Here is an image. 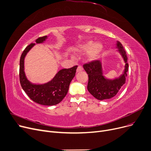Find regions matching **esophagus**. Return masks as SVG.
<instances>
[{
  "label": "esophagus",
  "mask_w": 151,
  "mask_h": 151,
  "mask_svg": "<svg viewBox=\"0 0 151 151\" xmlns=\"http://www.w3.org/2000/svg\"><path fill=\"white\" fill-rule=\"evenodd\" d=\"M83 67H81V66H78V68H77V70H76V71L77 72H80V71H83Z\"/></svg>",
  "instance_id": "34e87169"
}]
</instances>
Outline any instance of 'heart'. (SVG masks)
Wrapping results in <instances>:
<instances>
[{
	"mask_svg": "<svg viewBox=\"0 0 151 151\" xmlns=\"http://www.w3.org/2000/svg\"><path fill=\"white\" fill-rule=\"evenodd\" d=\"M104 49V46L101 42L93 43L92 41L87 42L80 46L76 50L79 54L86 53V59L89 62H93L98 60Z\"/></svg>",
	"mask_w": 151,
	"mask_h": 151,
	"instance_id": "heart-1",
	"label": "heart"
}]
</instances>
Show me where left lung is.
Instances as JSON below:
<instances>
[{
  "label": "left lung",
  "instance_id": "left-lung-1",
  "mask_svg": "<svg viewBox=\"0 0 151 151\" xmlns=\"http://www.w3.org/2000/svg\"><path fill=\"white\" fill-rule=\"evenodd\" d=\"M116 51L119 53L124 63V69L121 75L114 78H106L104 73L101 60H97L83 65L84 69L88 74L89 81L88 90L91 95L98 100H104L114 97L122 86L125 83L129 64L127 56L122 44L117 41Z\"/></svg>",
  "mask_w": 151,
  "mask_h": 151
}]
</instances>
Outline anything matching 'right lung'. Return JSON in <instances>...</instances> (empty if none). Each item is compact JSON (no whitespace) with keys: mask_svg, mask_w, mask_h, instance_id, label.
<instances>
[{"mask_svg":"<svg viewBox=\"0 0 151 151\" xmlns=\"http://www.w3.org/2000/svg\"><path fill=\"white\" fill-rule=\"evenodd\" d=\"M47 38V36L40 37L36 40V43H43ZM35 45V43H31L27 46L20 58L19 80L21 87L29 98L37 104L46 106L57 105L66 96L70 84L75 76L78 66L59 70L52 80L47 83H32L25 73L24 60L27 54Z\"/></svg>","mask_w":151,"mask_h":151,"instance_id":"right-lung-1","label":"right lung"}]
</instances>
